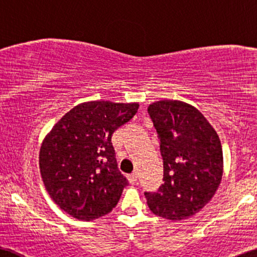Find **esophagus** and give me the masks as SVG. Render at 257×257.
Returning <instances> with one entry per match:
<instances>
[{"mask_svg":"<svg viewBox=\"0 0 257 257\" xmlns=\"http://www.w3.org/2000/svg\"><path fill=\"white\" fill-rule=\"evenodd\" d=\"M129 180L130 182L135 183L137 181V172H133L132 174H129Z\"/></svg>","mask_w":257,"mask_h":257,"instance_id":"1","label":"esophagus"}]
</instances>
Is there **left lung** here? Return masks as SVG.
Masks as SVG:
<instances>
[{
  "label": "left lung",
  "instance_id": "1",
  "mask_svg": "<svg viewBox=\"0 0 257 257\" xmlns=\"http://www.w3.org/2000/svg\"><path fill=\"white\" fill-rule=\"evenodd\" d=\"M148 112L160 139L164 183L157 193H144L149 209L170 220L196 214L211 201L224 172L219 136L193 105L163 99Z\"/></svg>",
  "mask_w": 257,
  "mask_h": 257
}]
</instances>
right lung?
<instances>
[{"mask_svg": "<svg viewBox=\"0 0 257 257\" xmlns=\"http://www.w3.org/2000/svg\"><path fill=\"white\" fill-rule=\"evenodd\" d=\"M139 107V102H82L45 136L41 178L52 200L69 216L94 220L117 204L127 180L117 170L112 135Z\"/></svg>", "mask_w": 257, "mask_h": 257, "instance_id": "add662e5", "label": "right lung"}]
</instances>
